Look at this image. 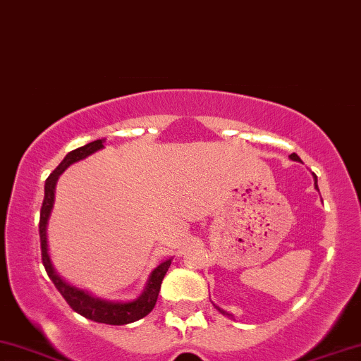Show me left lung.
Wrapping results in <instances>:
<instances>
[{
    "label": "left lung",
    "instance_id": "obj_1",
    "mask_svg": "<svg viewBox=\"0 0 361 361\" xmlns=\"http://www.w3.org/2000/svg\"><path fill=\"white\" fill-rule=\"evenodd\" d=\"M290 159H293V161H301V159H300V156H298L296 153L290 154ZM312 176H314V174H312ZM314 185H316V189H317V177H316V176H314ZM317 190H319V189H317ZM218 310H219V307H218ZM219 311H221L223 314H224V311H223V310H219Z\"/></svg>",
    "mask_w": 361,
    "mask_h": 361
}]
</instances>
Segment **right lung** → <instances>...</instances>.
Masks as SVG:
<instances>
[{"label": "right lung", "instance_id": "right-lung-1", "mask_svg": "<svg viewBox=\"0 0 361 361\" xmlns=\"http://www.w3.org/2000/svg\"><path fill=\"white\" fill-rule=\"evenodd\" d=\"M104 142L106 140H96V142H91L81 148H76L70 151L65 156V159L61 161L51 174L47 177L45 180V195H44V203H42L40 208V223H39V234H40V249H42V262H44V267L49 274L50 280L54 281L56 290L60 291L61 296L65 298V301L70 305L73 311H76L78 314L85 316L86 319H91L94 322H102V324H111V326H123V324L135 322L142 317L148 316L156 305V300H158L161 283H163V279L168 271L171 260L168 259L164 262H161L158 267L151 271L148 283H146L143 293L140 295L137 300L133 301H107L101 300V298L92 296L85 290L76 288L70 283L61 279V276L56 274L54 265H51L50 255H49V244H47V223H49L51 208H54L55 202V185L59 177L61 176L68 166L73 163H78V161L87 158V156L96 153V151L104 148Z\"/></svg>", "mask_w": 361, "mask_h": 361}]
</instances>
